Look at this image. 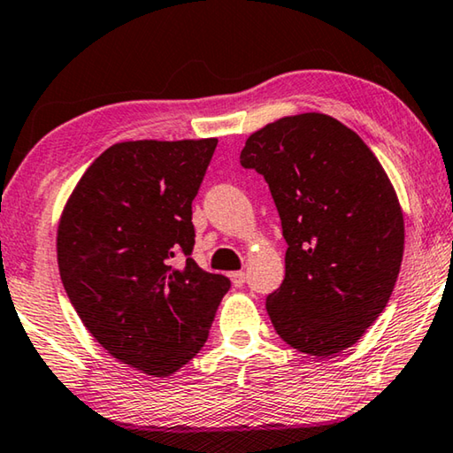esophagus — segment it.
Segmentation results:
<instances>
[{
    "instance_id": "34e87169",
    "label": "esophagus",
    "mask_w": 453,
    "mask_h": 453,
    "mask_svg": "<svg viewBox=\"0 0 453 453\" xmlns=\"http://www.w3.org/2000/svg\"><path fill=\"white\" fill-rule=\"evenodd\" d=\"M231 281L234 288H242L245 285V271H234V273H231Z\"/></svg>"
}]
</instances>
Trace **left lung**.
<instances>
[{
  "mask_svg": "<svg viewBox=\"0 0 453 453\" xmlns=\"http://www.w3.org/2000/svg\"><path fill=\"white\" fill-rule=\"evenodd\" d=\"M241 164L267 180L288 242L285 280L267 297L275 332L316 358L357 344L385 310L405 249L399 198L377 156L314 111L250 134Z\"/></svg>",
  "mask_w": 453,
  "mask_h": 453,
  "instance_id": "1",
  "label": "left lung"
}]
</instances>
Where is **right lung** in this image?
<instances>
[{
  "label": "right lung",
  "instance_id": "right-lung-1",
  "mask_svg": "<svg viewBox=\"0 0 453 453\" xmlns=\"http://www.w3.org/2000/svg\"><path fill=\"white\" fill-rule=\"evenodd\" d=\"M217 143L111 145L62 208L57 257L68 299L111 357L150 377H170L196 357L231 288L190 257L192 200Z\"/></svg>",
  "mask_w": 453,
  "mask_h": 453
}]
</instances>
